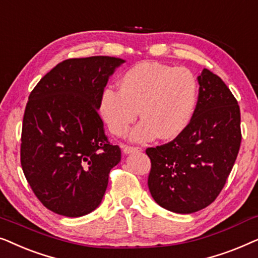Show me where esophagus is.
Wrapping results in <instances>:
<instances>
[{
	"label": "esophagus",
	"instance_id": "34e87169",
	"mask_svg": "<svg viewBox=\"0 0 258 258\" xmlns=\"http://www.w3.org/2000/svg\"><path fill=\"white\" fill-rule=\"evenodd\" d=\"M123 151H124L125 154L139 153V151H142V148H140V147H132V146H123Z\"/></svg>",
	"mask_w": 258,
	"mask_h": 258
}]
</instances>
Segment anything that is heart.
Masks as SVG:
<instances>
[{"mask_svg": "<svg viewBox=\"0 0 258 258\" xmlns=\"http://www.w3.org/2000/svg\"><path fill=\"white\" fill-rule=\"evenodd\" d=\"M199 84L183 67L141 62L123 74L119 90L107 88L101 97V114L114 135L122 136L140 115L132 133L135 141L177 137L191 121Z\"/></svg>", "mask_w": 258, "mask_h": 258, "instance_id": "1", "label": "heart"}]
</instances>
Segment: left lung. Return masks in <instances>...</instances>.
Returning <instances> with one entry per match:
<instances>
[{
	"label": "left lung",
	"mask_w": 258,
	"mask_h": 258,
	"mask_svg": "<svg viewBox=\"0 0 258 258\" xmlns=\"http://www.w3.org/2000/svg\"><path fill=\"white\" fill-rule=\"evenodd\" d=\"M199 100L188 126L170 142L148 148V186L155 202L177 214H192L216 200L238 155L241 112L221 77L203 69Z\"/></svg>",
	"instance_id": "left-lung-1"
}]
</instances>
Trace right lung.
I'll list each match as a JSON object with an SVG mask.
<instances>
[{"mask_svg": "<svg viewBox=\"0 0 258 258\" xmlns=\"http://www.w3.org/2000/svg\"><path fill=\"white\" fill-rule=\"evenodd\" d=\"M124 59L69 58L29 95L21 136V165L47 209L80 217L100 206L121 149L104 133L97 110L109 76Z\"/></svg>", "mask_w": 258, "mask_h": 258, "instance_id": "obj_1", "label": "right lung"}]
</instances>
